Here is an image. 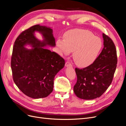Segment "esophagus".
<instances>
[{"instance_id":"esophagus-1","label":"esophagus","mask_w":126,"mask_h":126,"mask_svg":"<svg viewBox=\"0 0 126 126\" xmlns=\"http://www.w3.org/2000/svg\"><path fill=\"white\" fill-rule=\"evenodd\" d=\"M65 66L66 67H72V64L69 62H66L65 63Z\"/></svg>"}]
</instances>
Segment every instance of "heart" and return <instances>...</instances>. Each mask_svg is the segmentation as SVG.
<instances>
[{"label":"heart","instance_id":"heart-1","mask_svg":"<svg viewBox=\"0 0 126 126\" xmlns=\"http://www.w3.org/2000/svg\"><path fill=\"white\" fill-rule=\"evenodd\" d=\"M57 45L61 54L68 55L74 51L73 57L77 66L85 67L96 59L102 47V42L91 32L83 30H72L64 35V40L58 39Z\"/></svg>","mask_w":126,"mask_h":126}]
</instances>
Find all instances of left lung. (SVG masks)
I'll list each match as a JSON object with an SVG mask.
<instances>
[{"label":"left lung","mask_w":126,"mask_h":126,"mask_svg":"<svg viewBox=\"0 0 126 126\" xmlns=\"http://www.w3.org/2000/svg\"><path fill=\"white\" fill-rule=\"evenodd\" d=\"M104 48L95 61L82 69L75 68L77 80L74 92L82 99L99 97L113 80L117 64L115 46L109 36L103 34Z\"/></svg>","instance_id":"1"}]
</instances>
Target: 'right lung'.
Wrapping results in <instances>:
<instances>
[{"label": "right lung", "mask_w": 126, "mask_h": 126, "mask_svg": "<svg viewBox=\"0 0 126 126\" xmlns=\"http://www.w3.org/2000/svg\"><path fill=\"white\" fill-rule=\"evenodd\" d=\"M35 31L42 35L43 41L36 38ZM52 32L50 27L35 25L23 31L14 44L11 61L13 81L23 94L32 98L48 96L53 91L55 76L64 66V59L44 48L55 46ZM26 45L32 48H25Z\"/></svg>", "instance_id": "add662e5"}]
</instances>
